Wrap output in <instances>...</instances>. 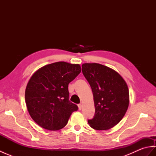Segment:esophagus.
<instances>
[{
	"label": "esophagus",
	"instance_id": "1",
	"mask_svg": "<svg viewBox=\"0 0 156 156\" xmlns=\"http://www.w3.org/2000/svg\"><path fill=\"white\" fill-rule=\"evenodd\" d=\"M82 103H80L78 105V108H79V110H81L82 109Z\"/></svg>",
	"mask_w": 156,
	"mask_h": 156
}]
</instances>
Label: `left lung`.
<instances>
[{
    "mask_svg": "<svg viewBox=\"0 0 156 156\" xmlns=\"http://www.w3.org/2000/svg\"><path fill=\"white\" fill-rule=\"evenodd\" d=\"M82 73L93 94L95 113L88 122L97 130H107L124 117L129 103L125 81L117 72L102 64H84Z\"/></svg>",
    "mask_w": 156,
    "mask_h": 156,
    "instance_id": "left-lung-1",
    "label": "left lung"
}]
</instances>
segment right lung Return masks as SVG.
<instances>
[{
    "mask_svg": "<svg viewBox=\"0 0 156 156\" xmlns=\"http://www.w3.org/2000/svg\"><path fill=\"white\" fill-rule=\"evenodd\" d=\"M81 72L79 64L59 62L31 76L25 90L27 110L36 123L48 130L64 127L78 106L69 101L68 84Z\"/></svg>",
    "mask_w": 156,
    "mask_h": 156,
    "instance_id": "1",
    "label": "right lung"
}]
</instances>
